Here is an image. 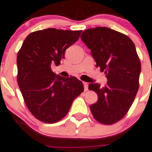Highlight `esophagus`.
<instances>
[{"label":"esophagus","instance_id":"esophagus-1","mask_svg":"<svg viewBox=\"0 0 152 152\" xmlns=\"http://www.w3.org/2000/svg\"><path fill=\"white\" fill-rule=\"evenodd\" d=\"M83 86H84V90H85V91H87L88 90V83L86 82H83Z\"/></svg>","mask_w":152,"mask_h":152}]
</instances>
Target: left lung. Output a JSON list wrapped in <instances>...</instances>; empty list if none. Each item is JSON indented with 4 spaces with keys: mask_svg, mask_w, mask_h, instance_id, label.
<instances>
[{
    "mask_svg": "<svg viewBox=\"0 0 152 152\" xmlns=\"http://www.w3.org/2000/svg\"><path fill=\"white\" fill-rule=\"evenodd\" d=\"M80 38L108 80L103 87L89 85L98 96L91 113L98 122L113 124L126 115L138 90L141 66L135 45L128 36L106 27L85 30Z\"/></svg>",
    "mask_w": 152,
    "mask_h": 152,
    "instance_id": "left-lung-1",
    "label": "left lung"
}]
</instances>
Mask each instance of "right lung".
<instances>
[{"label": "right lung", "instance_id": "right-lung-1", "mask_svg": "<svg viewBox=\"0 0 152 152\" xmlns=\"http://www.w3.org/2000/svg\"><path fill=\"white\" fill-rule=\"evenodd\" d=\"M82 31L47 28L30 33L17 56V80L27 107L41 121L53 124L62 119L82 92L78 79L53 72L65 52L80 38Z\"/></svg>", "mask_w": 152, "mask_h": 152}]
</instances>
